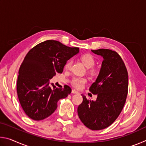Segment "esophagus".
Instances as JSON below:
<instances>
[{
    "mask_svg": "<svg viewBox=\"0 0 146 146\" xmlns=\"http://www.w3.org/2000/svg\"><path fill=\"white\" fill-rule=\"evenodd\" d=\"M72 93H73V94H78L79 93H78V91H76L75 90H72Z\"/></svg>",
    "mask_w": 146,
    "mask_h": 146,
    "instance_id": "obj_1",
    "label": "esophagus"
}]
</instances>
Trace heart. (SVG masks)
Here are the masks:
<instances>
[{"instance_id": "heart-1", "label": "heart", "mask_w": 146, "mask_h": 146, "mask_svg": "<svg viewBox=\"0 0 146 146\" xmlns=\"http://www.w3.org/2000/svg\"><path fill=\"white\" fill-rule=\"evenodd\" d=\"M80 59L84 64L88 68H91L93 67V66L95 64V59L91 54H84V55L80 56ZM71 65H72V60H69L66 62L65 65H64V68L67 70H70L71 67ZM86 82V80L85 78L80 77H75L73 79L71 84L76 88H81Z\"/></svg>"}]
</instances>
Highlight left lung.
Listing matches in <instances>:
<instances>
[{
    "mask_svg": "<svg viewBox=\"0 0 146 146\" xmlns=\"http://www.w3.org/2000/svg\"><path fill=\"white\" fill-rule=\"evenodd\" d=\"M91 51L104 58L97 80L90 88L97 98L95 101L90 100L82 95L83 101L77 112L89 129L101 130L112 124L122 111L127 95L128 73L116 51L108 49Z\"/></svg>",
    "mask_w": 146,
    "mask_h": 146,
    "instance_id": "1",
    "label": "left lung"
}]
</instances>
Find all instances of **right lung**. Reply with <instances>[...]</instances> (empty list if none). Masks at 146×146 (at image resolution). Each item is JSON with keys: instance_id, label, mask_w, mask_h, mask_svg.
Returning <instances> with one entry per match:
<instances>
[{"instance_id": "add662e5", "label": "right lung", "mask_w": 146, "mask_h": 146, "mask_svg": "<svg viewBox=\"0 0 146 146\" xmlns=\"http://www.w3.org/2000/svg\"><path fill=\"white\" fill-rule=\"evenodd\" d=\"M79 52L60 42L48 40L33 47L27 53L19 68L17 91L24 111L31 119L40 120L50 116L58 101L67 97L71 89L56 88L49 80L62 73L67 60Z\"/></svg>"}]
</instances>
